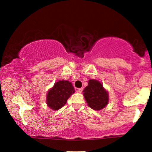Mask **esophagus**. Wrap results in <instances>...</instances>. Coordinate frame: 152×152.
<instances>
[{"label":"esophagus","mask_w":152,"mask_h":152,"mask_svg":"<svg viewBox=\"0 0 152 152\" xmlns=\"http://www.w3.org/2000/svg\"><path fill=\"white\" fill-rule=\"evenodd\" d=\"M82 91H83V88H78V89H77V92H79V93H81V92H82Z\"/></svg>","instance_id":"esophagus-1"}]
</instances>
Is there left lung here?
Listing matches in <instances>:
<instances>
[{
  "label": "left lung",
  "instance_id": "1",
  "mask_svg": "<svg viewBox=\"0 0 152 152\" xmlns=\"http://www.w3.org/2000/svg\"><path fill=\"white\" fill-rule=\"evenodd\" d=\"M83 92L86 102L92 109L101 110L108 104L109 94L99 81L89 80L88 86L85 87Z\"/></svg>",
  "mask_w": 152,
  "mask_h": 152
}]
</instances>
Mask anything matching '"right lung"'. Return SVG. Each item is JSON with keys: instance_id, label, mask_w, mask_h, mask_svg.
I'll use <instances>...</instances> for the list:
<instances>
[{"instance_id": "1", "label": "right lung", "mask_w": 152, "mask_h": 152, "mask_svg": "<svg viewBox=\"0 0 152 152\" xmlns=\"http://www.w3.org/2000/svg\"><path fill=\"white\" fill-rule=\"evenodd\" d=\"M74 92L75 91L70 82L60 80L56 82L47 94L48 106L53 110H59L66 104L68 99Z\"/></svg>"}]
</instances>
